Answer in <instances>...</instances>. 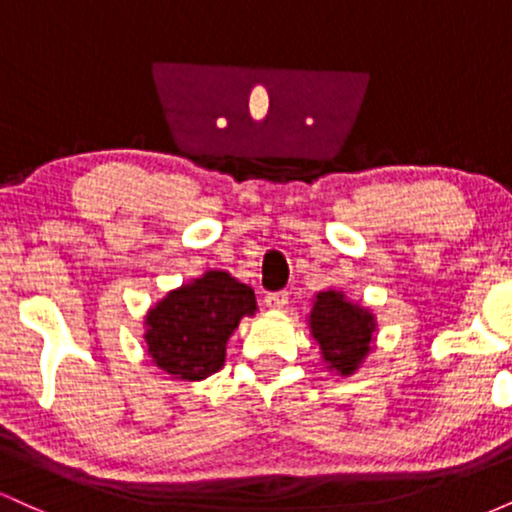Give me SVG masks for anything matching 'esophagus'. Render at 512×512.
Returning a JSON list of instances; mask_svg holds the SVG:
<instances>
[{"label": "esophagus", "mask_w": 512, "mask_h": 512, "mask_svg": "<svg viewBox=\"0 0 512 512\" xmlns=\"http://www.w3.org/2000/svg\"><path fill=\"white\" fill-rule=\"evenodd\" d=\"M264 303H267L269 310H284L286 305H289V293L286 291L267 293V296H264Z\"/></svg>", "instance_id": "obj_1"}]
</instances>
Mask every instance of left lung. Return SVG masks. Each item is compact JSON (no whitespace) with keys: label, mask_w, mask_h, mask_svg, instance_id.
<instances>
[{"label":"left lung","mask_w":512,"mask_h":512,"mask_svg":"<svg viewBox=\"0 0 512 512\" xmlns=\"http://www.w3.org/2000/svg\"><path fill=\"white\" fill-rule=\"evenodd\" d=\"M310 334L320 344L322 361L337 375L356 373L373 349L375 315L351 303L344 291H320L308 317Z\"/></svg>","instance_id":"left-lung-1"}]
</instances>
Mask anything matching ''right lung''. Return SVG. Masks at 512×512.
<instances>
[{"instance_id": "add662e5", "label": "right lung", "mask_w": 512, "mask_h": 512, "mask_svg": "<svg viewBox=\"0 0 512 512\" xmlns=\"http://www.w3.org/2000/svg\"><path fill=\"white\" fill-rule=\"evenodd\" d=\"M255 310V291L248 284L209 269L146 313V351L170 378L204 380L223 368L228 339Z\"/></svg>"}]
</instances>
